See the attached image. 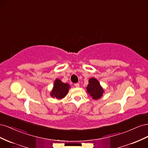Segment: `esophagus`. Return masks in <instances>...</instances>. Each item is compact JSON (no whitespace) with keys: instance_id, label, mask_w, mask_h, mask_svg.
I'll use <instances>...</instances> for the list:
<instances>
[{"instance_id":"obj_1","label":"esophagus","mask_w":148,"mask_h":148,"mask_svg":"<svg viewBox=\"0 0 148 148\" xmlns=\"http://www.w3.org/2000/svg\"><path fill=\"white\" fill-rule=\"evenodd\" d=\"M74 85H75V86L76 88H79V83H75Z\"/></svg>"}]
</instances>
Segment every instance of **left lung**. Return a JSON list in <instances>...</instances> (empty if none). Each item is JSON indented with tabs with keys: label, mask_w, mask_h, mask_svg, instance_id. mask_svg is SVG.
I'll return each mask as SVG.
<instances>
[{
	"label": "left lung",
	"mask_w": 148,
	"mask_h": 148,
	"mask_svg": "<svg viewBox=\"0 0 148 148\" xmlns=\"http://www.w3.org/2000/svg\"><path fill=\"white\" fill-rule=\"evenodd\" d=\"M86 89L87 92L95 100L100 99L104 92L99 82L95 78H91L89 79V84L86 87Z\"/></svg>",
	"instance_id": "obj_1"
}]
</instances>
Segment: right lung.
Segmentation results:
<instances>
[{
	"instance_id": "1",
	"label": "right lung",
	"mask_w": 148,
	"mask_h": 148,
	"mask_svg": "<svg viewBox=\"0 0 148 148\" xmlns=\"http://www.w3.org/2000/svg\"><path fill=\"white\" fill-rule=\"evenodd\" d=\"M70 86L68 83H64L59 79L57 78L53 84V87L51 92V97L61 99L65 97L69 92Z\"/></svg>"
}]
</instances>
